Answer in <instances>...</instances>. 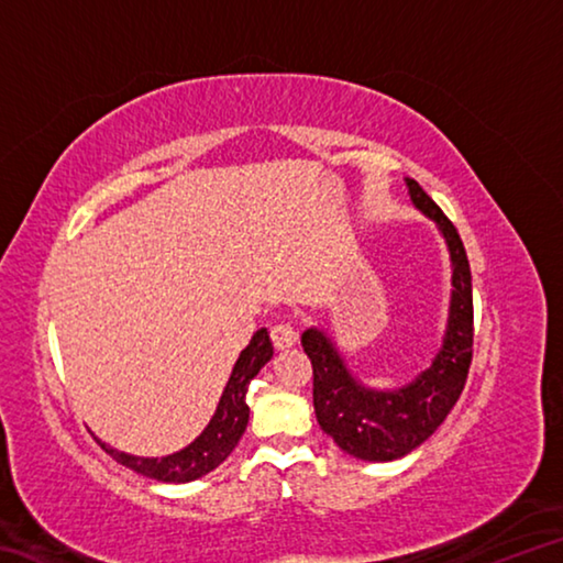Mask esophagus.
<instances>
[{
    "instance_id": "34e87169",
    "label": "esophagus",
    "mask_w": 563,
    "mask_h": 563,
    "mask_svg": "<svg viewBox=\"0 0 563 563\" xmlns=\"http://www.w3.org/2000/svg\"><path fill=\"white\" fill-rule=\"evenodd\" d=\"M271 340L275 350H288L298 342V332H295V328L288 325V322H280V325H273Z\"/></svg>"
}]
</instances>
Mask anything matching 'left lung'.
I'll use <instances>...</instances> for the list:
<instances>
[{
    "instance_id": "1",
    "label": "left lung",
    "mask_w": 563,
    "mask_h": 563,
    "mask_svg": "<svg viewBox=\"0 0 563 563\" xmlns=\"http://www.w3.org/2000/svg\"><path fill=\"white\" fill-rule=\"evenodd\" d=\"M405 184L412 206L440 228L452 261L450 316L432 365L402 387L377 389L352 375L325 330L308 328L300 338L312 362V405L320 430L362 462L402 460L430 440L460 399L472 365V273L462 238L417 180L405 178Z\"/></svg>"
}]
</instances>
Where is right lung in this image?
<instances>
[{
	"mask_svg": "<svg viewBox=\"0 0 563 563\" xmlns=\"http://www.w3.org/2000/svg\"><path fill=\"white\" fill-rule=\"evenodd\" d=\"M271 357L273 345L268 330L261 328L251 338V342H247V347L238 355L233 373L228 377L221 399H218L211 422L184 450L166 456H136L113 450L107 442H99L101 450H107L119 464L129 466L136 474L148 476V479L166 484H186L201 479L208 472H213L218 464H223L228 454L235 450V444L241 442L247 427V417H251V407L245 402L247 385L261 373L265 362H271Z\"/></svg>",
	"mask_w": 563,
	"mask_h": 563,
	"instance_id": "1",
	"label": "right lung"
}]
</instances>
